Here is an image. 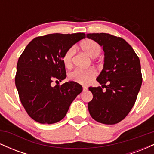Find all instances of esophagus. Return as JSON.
<instances>
[{
	"instance_id": "esophagus-1",
	"label": "esophagus",
	"mask_w": 154,
	"mask_h": 154,
	"mask_svg": "<svg viewBox=\"0 0 154 154\" xmlns=\"http://www.w3.org/2000/svg\"><path fill=\"white\" fill-rule=\"evenodd\" d=\"M88 91V88L87 87H83V91Z\"/></svg>"
}]
</instances>
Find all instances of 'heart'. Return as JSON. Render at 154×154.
I'll use <instances>...</instances> for the list:
<instances>
[{"label": "heart", "mask_w": 154, "mask_h": 154, "mask_svg": "<svg viewBox=\"0 0 154 154\" xmlns=\"http://www.w3.org/2000/svg\"><path fill=\"white\" fill-rule=\"evenodd\" d=\"M80 47L85 54L90 57L95 58L101 52V47L97 42L91 39H86L80 43ZM75 55V48L70 47L65 51L63 55L62 60L64 66L69 69L73 64V57ZM97 76V71L93 68L85 70L77 69L71 72L69 75V79L82 85H87L93 80Z\"/></svg>", "instance_id": "heart-1"}]
</instances>
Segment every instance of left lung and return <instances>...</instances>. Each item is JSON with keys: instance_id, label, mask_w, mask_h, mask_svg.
Wrapping results in <instances>:
<instances>
[{"instance_id": "8db88e82", "label": "left lung", "mask_w": 154, "mask_h": 154, "mask_svg": "<svg viewBox=\"0 0 154 154\" xmlns=\"http://www.w3.org/2000/svg\"><path fill=\"white\" fill-rule=\"evenodd\" d=\"M87 38L103 47L105 56L97 78L102 86L89 88L93 97L88 110L95 121L114 125L128 116L137 99L143 81L140 59L131 45L119 37L92 33Z\"/></svg>"}]
</instances>
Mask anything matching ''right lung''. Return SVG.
I'll use <instances>...</instances> for the list:
<instances>
[{
	"mask_svg": "<svg viewBox=\"0 0 154 154\" xmlns=\"http://www.w3.org/2000/svg\"><path fill=\"white\" fill-rule=\"evenodd\" d=\"M85 33L49 34L37 37L19 56L15 84L21 103L32 119L40 124H54L66 116L72 102L82 91L75 82L53 87L56 80L66 78L62 57L64 52Z\"/></svg>",
	"mask_w": 154,
	"mask_h": 154,
	"instance_id": "add662e5",
	"label": "right lung"
}]
</instances>
